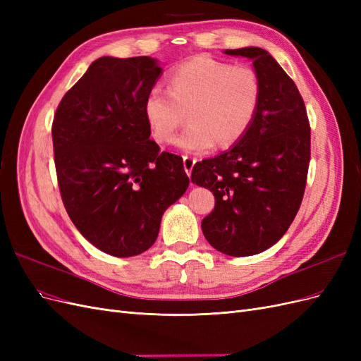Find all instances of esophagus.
Here are the masks:
<instances>
[{"label": "esophagus", "mask_w": 361, "mask_h": 361, "mask_svg": "<svg viewBox=\"0 0 361 361\" xmlns=\"http://www.w3.org/2000/svg\"><path fill=\"white\" fill-rule=\"evenodd\" d=\"M195 166V158H191V157H183V169L185 171H187V174L190 176L192 169Z\"/></svg>", "instance_id": "1"}]
</instances>
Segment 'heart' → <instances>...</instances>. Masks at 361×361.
Segmentation results:
<instances>
[{"mask_svg": "<svg viewBox=\"0 0 361 361\" xmlns=\"http://www.w3.org/2000/svg\"><path fill=\"white\" fill-rule=\"evenodd\" d=\"M260 96V81L253 69L199 56L170 72L169 92L152 87L143 113L158 143L173 138L187 113L190 125L174 145L188 154H203L216 143L231 147L247 134Z\"/></svg>", "mask_w": 361, "mask_h": 361, "instance_id": "heart-1", "label": "heart"}]
</instances>
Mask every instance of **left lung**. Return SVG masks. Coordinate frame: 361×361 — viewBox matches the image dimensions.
I'll use <instances>...</instances> for the list:
<instances>
[{
	"label": "left lung",
	"instance_id": "8db88e82",
	"mask_svg": "<svg viewBox=\"0 0 361 361\" xmlns=\"http://www.w3.org/2000/svg\"><path fill=\"white\" fill-rule=\"evenodd\" d=\"M253 60L260 105L247 134L192 169V183L214 192L202 231L224 255L253 256L274 245L297 215L310 162V125L297 85L262 48L224 51Z\"/></svg>",
	"mask_w": 361,
	"mask_h": 361
}]
</instances>
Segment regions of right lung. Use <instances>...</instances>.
<instances>
[{"label":"right lung","instance_id":"add662e5","mask_svg":"<svg viewBox=\"0 0 361 361\" xmlns=\"http://www.w3.org/2000/svg\"><path fill=\"white\" fill-rule=\"evenodd\" d=\"M162 73L150 57L94 60L52 122L60 194L72 223L116 257L149 250L162 214L187 191L179 155L150 140L143 102Z\"/></svg>","mask_w":361,"mask_h":361}]
</instances>
